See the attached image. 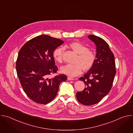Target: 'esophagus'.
Returning a JSON list of instances; mask_svg holds the SVG:
<instances>
[{"mask_svg":"<svg viewBox=\"0 0 133 133\" xmlns=\"http://www.w3.org/2000/svg\"><path fill=\"white\" fill-rule=\"evenodd\" d=\"M67 79H68V81H73V80H74V79L73 78L70 77H67Z\"/></svg>","mask_w":133,"mask_h":133,"instance_id":"1","label":"esophagus"}]
</instances>
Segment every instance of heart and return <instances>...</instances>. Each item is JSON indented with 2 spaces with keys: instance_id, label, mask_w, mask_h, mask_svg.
Returning <instances> with one entry per match:
<instances>
[{
  "instance_id": "heart-1",
  "label": "heart",
  "mask_w": 133,
  "mask_h": 133,
  "mask_svg": "<svg viewBox=\"0 0 133 133\" xmlns=\"http://www.w3.org/2000/svg\"><path fill=\"white\" fill-rule=\"evenodd\" d=\"M69 47L76 54H78L75 64H67L62 66L61 71L69 76L75 77L81 74L83 68L85 70L90 69L93 66L96 57L94 52L88 47L79 42H73L69 45ZM64 49L63 47L57 48L54 52L55 60L58 63L63 61Z\"/></svg>"
}]
</instances>
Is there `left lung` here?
<instances>
[{
    "instance_id": "8db88e82",
    "label": "left lung",
    "mask_w": 133,
    "mask_h": 133,
    "mask_svg": "<svg viewBox=\"0 0 133 133\" xmlns=\"http://www.w3.org/2000/svg\"><path fill=\"white\" fill-rule=\"evenodd\" d=\"M88 38L96 45V59L92 67L79 79L86 87L77 92L78 101L84 105L99 103L110 91L116 74L114 55L102 38L90 35Z\"/></svg>"
}]
</instances>
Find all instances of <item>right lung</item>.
Wrapping results in <instances>:
<instances>
[{
    "instance_id": "right-lung-1",
    "label": "right lung",
    "mask_w": 133,
    "mask_h": 133,
    "mask_svg": "<svg viewBox=\"0 0 133 133\" xmlns=\"http://www.w3.org/2000/svg\"><path fill=\"white\" fill-rule=\"evenodd\" d=\"M64 42L46 35L27 42L19 51L16 71L24 92L34 102L46 104L57 94L60 84L67 80L64 74L49 78L58 68L53 56L54 50Z\"/></svg>"
}]
</instances>
